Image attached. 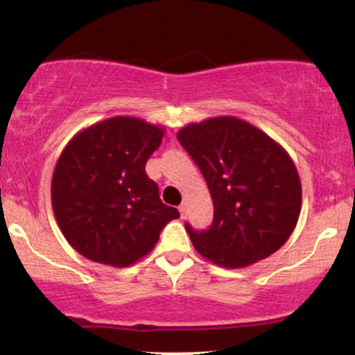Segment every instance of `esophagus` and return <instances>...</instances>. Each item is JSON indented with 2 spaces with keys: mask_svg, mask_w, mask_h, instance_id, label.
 I'll use <instances>...</instances> for the list:
<instances>
[{
  "mask_svg": "<svg viewBox=\"0 0 355 355\" xmlns=\"http://www.w3.org/2000/svg\"><path fill=\"white\" fill-rule=\"evenodd\" d=\"M178 210H180L182 218H185V217H187V205H185V203H182V205L178 207Z\"/></svg>",
  "mask_w": 355,
  "mask_h": 355,
  "instance_id": "obj_1",
  "label": "esophagus"
}]
</instances>
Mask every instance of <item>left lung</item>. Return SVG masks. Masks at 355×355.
Here are the masks:
<instances>
[{
    "mask_svg": "<svg viewBox=\"0 0 355 355\" xmlns=\"http://www.w3.org/2000/svg\"><path fill=\"white\" fill-rule=\"evenodd\" d=\"M214 200V222L197 232L195 250L225 268L248 267L287 242L302 209V185L291 155L237 116H214L178 130Z\"/></svg>",
    "mask_w": 355,
    "mask_h": 355,
    "instance_id": "8db88e82",
    "label": "left lung"
}]
</instances>
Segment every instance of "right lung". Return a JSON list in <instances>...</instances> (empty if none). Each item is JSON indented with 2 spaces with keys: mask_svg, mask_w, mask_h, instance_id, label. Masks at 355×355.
<instances>
[{
  "mask_svg": "<svg viewBox=\"0 0 355 355\" xmlns=\"http://www.w3.org/2000/svg\"><path fill=\"white\" fill-rule=\"evenodd\" d=\"M165 128L113 116L68 141L51 178L53 214L68 243L93 262L130 267L153 250L177 209L145 172Z\"/></svg>",
  "mask_w": 355,
  "mask_h": 355,
  "instance_id": "right-lung-1",
  "label": "right lung"
}]
</instances>
